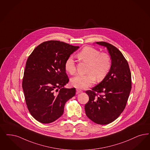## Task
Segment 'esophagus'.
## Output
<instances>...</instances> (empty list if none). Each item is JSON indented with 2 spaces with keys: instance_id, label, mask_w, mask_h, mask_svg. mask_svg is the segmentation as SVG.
<instances>
[{
  "instance_id": "1",
  "label": "esophagus",
  "mask_w": 150,
  "mask_h": 150,
  "mask_svg": "<svg viewBox=\"0 0 150 150\" xmlns=\"http://www.w3.org/2000/svg\"><path fill=\"white\" fill-rule=\"evenodd\" d=\"M82 92H83V91L81 90H80V89H76V93H77V94L81 93H82Z\"/></svg>"
}]
</instances>
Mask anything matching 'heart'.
<instances>
[{
    "label": "heart",
    "mask_w": 150,
    "mask_h": 150,
    "mask_svg": "<svg viewBox=\"0 0 150 150\" xmlns=\"http://www.w3.org/2000/svg\"><path fill=\"white\" fill-rule=\"evenodd\" d=\"M80 61L89 64L86 75H78L71 80L72 86L79 89H86L94 84L96 80L102 81L108 75L111 67L109 54L91 47H85L77 54ZM64 67L67 72L73 75L76 71L75 62L72 56L67 58Z\"/></svg>",
    "instance_id": "obj_1"
}]
</instances>
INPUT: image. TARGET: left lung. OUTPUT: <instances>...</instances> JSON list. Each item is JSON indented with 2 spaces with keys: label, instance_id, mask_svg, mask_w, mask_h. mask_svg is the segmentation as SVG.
Masks as SVG:
<instances>
[{
  "label": "left lung",
  "instance_id": "8db88e82",
  "mask_svg": "<svg viewBox=\"0 0 150 150\" xmlns=\"http://www.w3.org/2000/svg\"><path fill=\"white\" fill-rule=\"evenodd\" d=\"M96 43L107 48L112 65L106 77L91 90L85 91L89 100L85 110L90 120L103 125L113 122L124 110L131 90L132 80L128 62L120 50L107 42Z\"/></svg>",
  "mask_w": 150,
  "mask_h": 150
}]
</instances>
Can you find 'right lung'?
<instances>
[{
  "mask_svg": "<svg viewBox=\"0 0 150 150\" xmlns=\"http://www.w3.org/2000/svg\"><path fill=\"white\" fill-rule=\"evenodd\" d=\"M79 48L59 41H48L39 45L29 56L22 88L28 109L37 121L46 124L57 120L64 113L66 102L75 95V88H64L69 81L64 64Z\"/></svg>",
  "mask_w": 150,
  "mask_h": 150,
  "instance_id": "1",
  "label": "right lung"
}]
</instances>
